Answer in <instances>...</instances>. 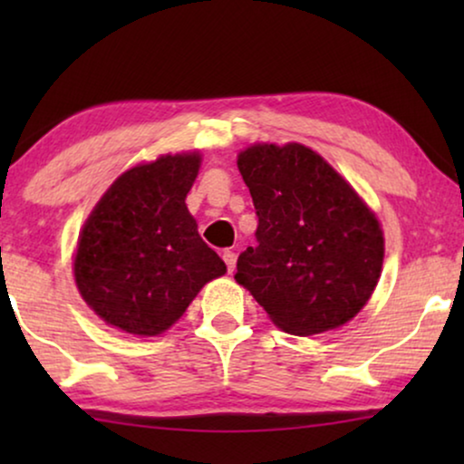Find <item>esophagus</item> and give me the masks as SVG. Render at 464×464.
Wrapping results in <instances>:
<instances>
[{
  "label": "esophagus",
  "mask_w": 464,
  "mask_h": 464,
  "mask_svg": "<svg viewBox=\"0 0 464 464\" xmlns=\"http://www.w3.org/2000/svg\"><path fill=\"white\" fill-rule=\"evenodd\" d=\"M221 257H224V262L227 266V272H230V275H232L234 268H237V253H234V251H224V256H221Z\"/></svg>",
  "instance_id": "34e87169"
}]
</instances>
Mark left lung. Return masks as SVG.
I'll return each mask as SVG.
<instances>
[{
	"label": "left lung",
	"instance_id": "obj_1",
	"mask_svg": "<svg viewBox=\"0 0 464 464\" xmlns=\"http://www.w3.org/2000/svg\"><path fill=\"white\" fill-rule=\"evenodd\" d=\"M238 170L257 213V246L238 256V285L283 332L344 325L376 289L384 237L351 183L306 145L256 143Z\"/></svg>",
	"mask_w": 464,
	"mask_h": 464
}]
</instances>
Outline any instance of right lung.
Instances as JSON below:
<instances>
[{
    "mask_svg": "<svg viewBox=\"0 0 464 464\" xmlns=\"http://www.w3.org/2000/svg\"><path fill=\"white\" fill-rule=\"evenodd\" d=\"M200 154L160 156L118 177L88 215L73 276L107 325L132 335L169 329L226 264L200 238L186 196Z\"/></svg>",
    "mask_w": 464,
    "mask_h": 464,
    "instance_id": "obj_1",
    "label": "right lung"
}]
</instances>
